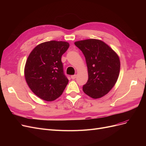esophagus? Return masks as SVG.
Here are the masks:
<instances>
[{
    "label": "esophagus",
    "instance_id": "obj_1",
    "mask_svg": "<svg viewBox=\"0 0 146 146\" xmlns=\"http://www.w3.org/2000/svg\"><path fill=\"white\" fill-rule=\"evenodd\" d=\"M70 77H71V78L73 79V80H74V79L76 78V75H72V76H70Z\"/></svg>",
    "mask_w": 146,
    "mask_h": 146
}]
</instances>
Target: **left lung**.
Segmentation results:
<instances>
[{"label":"left lung","instance_id":"1","mask_svg":"<svg viewBox=\"0 0 146 146\" xmlns=\"http://www.w3.org/2000/svg\"><path fill=\"white\" fill-rule=\"evenodd\" d=\"M85 57L88 80L83 91L93 99L107 94L115 85L120 71L116 53L102 41L89 39L75 42Z\"/></svg>","mask_w":146,"mask_h":146}]
</instances>
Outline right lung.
<instances>
[{
  "instance_id": "obj_1",
  "label": "right lung",
  "mask_w": 146,
  "mask_h": 146,
  "mask_svg": "<svg viewBox=\"0 0 146 146\" xmlns=\"http://www.w3.org/2000/svg\"><path fill=\"white\" fill-rule=\"evenodd\" d=\"M69 47L67 42L50 41L40 44L31 52L24 76L30 90L39 98L53 101L63 94L69 80L63 72L61 56Z\"/></svg>"
}]
</instances>
